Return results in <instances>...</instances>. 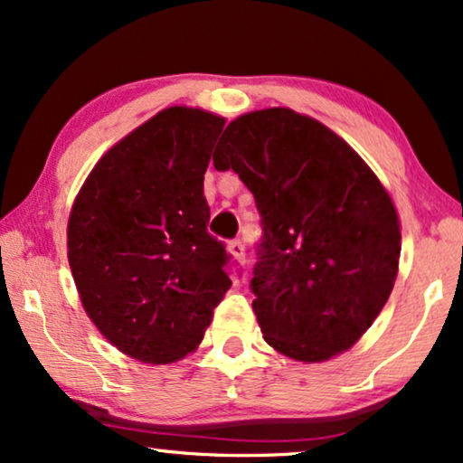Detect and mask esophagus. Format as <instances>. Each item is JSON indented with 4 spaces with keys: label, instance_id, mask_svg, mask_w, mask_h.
I'll use <instances>...</instances> for the list:
<instances>
[{
    "label": "esophagus",
    "instance_id": "obj_1",
    "mask_svg": "<svg viewBox=\"0 0 463 463\" xmlns=\"http://www.w3.org/2000/svg\"><path fill=\"white\" fill-rule=\"evenodd\" d=\"M227 249H230L233 259H236V261H238L240 265H244V261H246V249H244L242 240H232Z\"/></svg>",
    "mask_w": 463,
    "mask_h": 463
}]
</instances>
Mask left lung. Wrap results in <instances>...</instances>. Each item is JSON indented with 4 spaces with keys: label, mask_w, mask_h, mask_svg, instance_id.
Wrapping results in <instances>:
<instances>
[{
    "label": "left lung",
    "mask_w": 463,
    "mask_h": 463,
    "mask_svg": "<svg viewBox=\"0 0 463 463\" xmlns=\"http://www.w3.org/2000/svg\"><path fill=\"white\" fill-rule=\"evenodd\" d=\"M213 164L255 195L263 236L250 290L265 341L303 363L350 350L388 301L401 257L377 176L333 130L284 107L233 119Z\"/></svg>",
    "instance_id": "8db88e82"
}]
</instances>
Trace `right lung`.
Returning <instances> with one entry per match:
<instances>
[{
    "instance_id": "obj_1",
    "label": "right lung",
    "mask_w": 463,
    "mask_h": 463,
    "mask_svg": "<svg viewBox=\"0 0 463 463\" xmlns=\"http://www.w3.org/2000/svg\"><path fill=\"white\" fill-rule=\"evenodd\" d=\"M225 119L170 107L100 157L75 198L69 265L81 306L118 350L166 364L195 350L232 287L208 233L204 173Z\"/></svg>"
}]
</instances>
